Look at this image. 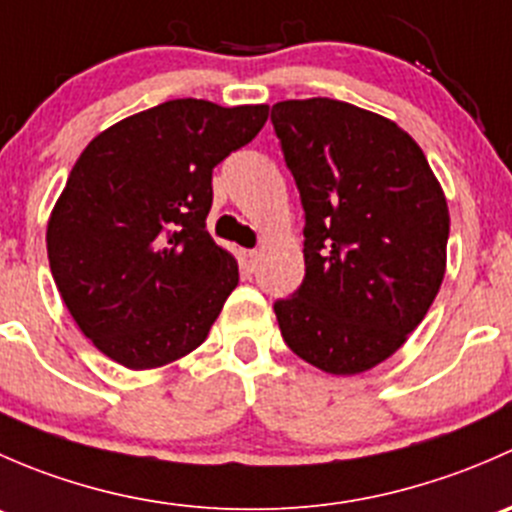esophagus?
<instances>
[{
  "label": "esophagus",
  "instance_id": "34e87169",
  "mask_svg": "<svg viewBox=\"0 0 512 512\" xmlns=\"http://www.w3.org/2000/svg\"><path fill=\"white\" fill-rule=\"evenodd\" d=\"M242 260H245V265L252 270V267L257 265V260H260V252H257V250H242Z\"/></svg>",
  "mask_w": 512,
  "mask_h": 512
}]
</instances>
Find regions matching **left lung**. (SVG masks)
Masks as SVG:
<instances>
[{
  "mask_svg": "<svg viewBox=\"0 0 512 512\" xmlns=\"http://www.w3.org/2000/svg\"><path fill=\"white\" fill-rule=\"evenodd\" d=\"M272 126L304 208V280L277 299L287 347L334 376L374 369L426 317L446 275V195L418 143L334 98L280 101Z\"/></svg>",
  "mask_w": 512,
  "mask_h": 512,
  "instance_id": "8db88e82",
  "label": "left lung"
}]
</instances>
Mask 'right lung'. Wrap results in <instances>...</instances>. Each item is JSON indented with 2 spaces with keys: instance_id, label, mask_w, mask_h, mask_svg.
I'll list each match as a JSON object with an SVG mask.
<instances>
[{
  "instance_id": "obj_1",
  "label": "right lung",
  "mask_w": 512,
  "mask_h": 512,
  "mask_svg": "<svg viewBox=\"0 0 512 512\" xmlns=\"http://www.w3.org/2000/svg\"><path fill=\"white\" fill-rule=\"evenodd\" d=\"M267 113L175 98L113 123L76 160L46 252L66 309L108 359L156 369L205 342L240 280L205 230L213 168Z\"/></svg>"
}]
</instances>
